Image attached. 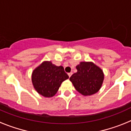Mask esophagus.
<instances>
[{"label":"esophagus","mask_w":131,"mask_h":131,"mask_svg":"<svg viewBox=\"0 0 131 131\" xmlns=\"http://www.w3.org/2000/svg\"><path fill=\"white\" fill-rule=\"evenodd\" d=\"M71 75H72V73H68V75H69V77H71Z\"/></svg>","instance_id":"esophagus-1"}]
</instances>
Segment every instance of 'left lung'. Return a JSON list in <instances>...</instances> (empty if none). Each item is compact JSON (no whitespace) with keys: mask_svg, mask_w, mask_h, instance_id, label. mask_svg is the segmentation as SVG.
Masks as SVG:
<instances>
[{"mask_svg":"<svg viewBox=\"0 0 131 131\" xmlns=\"http://www.w3.org/2000/svg\"><path fill=\"white\" fill-rule=\"evenodd\" d=\"M77 71L69 78L74 87L84 96L96 93L101 88L104 75L103 71L91 62H82L76 66Z\"/></svg>","mask_w":131,"mask_h":131,"instance_id":"obj_1","label":"left lung"}]
</instances>
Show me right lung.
I'll return each mask as SVG.
<instances>
[{
	"instance_id": "add662e5",
	"label": "right lung",
	"mask_w": 131,
	"mask_h": 131,
	"mask_svg": "<svg viewBox=\"0 0 131 131\" xmlns=\"http://www.w3.org/2000/svg\"><path fill=\"white\" fill-rule=\"evenodd\" d=\"M69 76L62 66H56L51 62L45 61L32 73V83L37 92L45 97L56 94L60 85Z\"/></svg>"
}]
</instances>
